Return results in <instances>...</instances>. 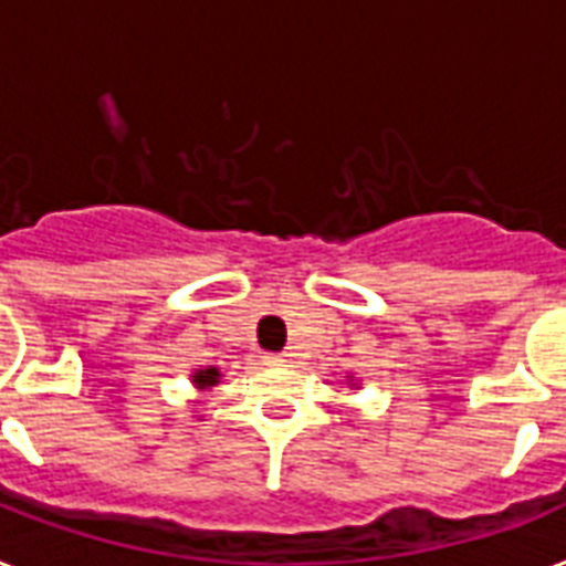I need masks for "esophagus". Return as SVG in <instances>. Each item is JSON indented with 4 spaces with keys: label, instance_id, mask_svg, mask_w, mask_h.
<instances>
[{
    "label": "esophagus",
    "instance_id": "obj_1",
    "mask_svg": "<svg viewBox=\"0 0 566 566\" xmlns=\"http://www.w3.org/2000/svg\"><path fill=\"white\" fill-rule=\"evenodd\" d=\"M264 361L266 364H287L291 361V353H266Z\"/></svg>",
    "mask_w": 566,
    "mask_h": 566
}]
</instances>
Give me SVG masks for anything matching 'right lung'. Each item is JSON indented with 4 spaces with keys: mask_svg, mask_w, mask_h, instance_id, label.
Segmentation results:
<instances>
[{
    "mask_svg": "<svg viewBox=\"0 0 566 566\" xmlns=\"http://www.w3.org/2000/svg\"><path fill=\"white\" fill-rule=\"evenodd\" d=\"M217 378H220V373H217V370H213V367H211V370H199V373H196L193 381H196V385H199V387H211V385H217Z\"/></svg>",
    "mask_w": 566,
    "mask_h": 566,
    "instance_id": "1",
    "label": "right lung"
}]
</instances>
